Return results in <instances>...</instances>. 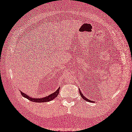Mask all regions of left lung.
Listing matches in <instances>:
<instances>
[{
	"label": "left lung",
	"instance_id": "8db88e82",
	"mask_svg": "<svg viewBox=\"0 0 132 132\" xmlns=\"http://www.w3.org/2000/svg\"><path fill=\"white\" fill-rule=\"evenodd\" d=\"M79 92H80V95L81 96V97H82V98L84 99V100H85V101H89V102H93V101H90V100H88V98H87L85 97L84 96H83V95H82V93H81V90H80V89H79Z\"/></svg>",
	"mask_w": 132,
	"mask_h": 132
}]
</instances>
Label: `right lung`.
I'll use <instances>...</instances> for the list:
<instances>
[{
    "mask_svg": "<svg viewBox=\"0 0 132 132\" xmlns=\"http://www.w3.org/2000/svg\"><path fill=\"white\" fill-rule=\"evenodd\" d=\"M59 90H60V88H59L57 89V90L55 91L54 93L51 94V95H50L49 96L44 97H43L41 98H33V97H32L26 95V94H25V93H24L23 92H22V91H20V92H21V95H22L23 97H24L25 98H27L28 100H30L32 102H36V103H44V102L50 101L51 100H53L55 98H56V97L57 96V95H59Z\"/></svg>",
    "mask_w": 132,
    "mask_h": 132,
    "instance_id": "add662e5",
    "label": "right lung"
}]
</instances>
